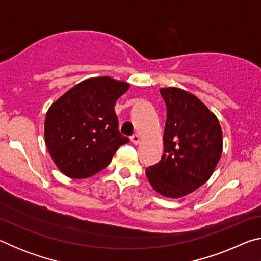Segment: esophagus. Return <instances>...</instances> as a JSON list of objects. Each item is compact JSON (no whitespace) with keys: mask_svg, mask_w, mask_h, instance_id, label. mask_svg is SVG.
Masks as SVG:
<instances>
[{"mask_svg":"<svg viewBox=\"0 0 261 261\" xmlns=\"http://www.w3.org/2000/svg\"><path fill=\"white\" fill-rule=\"evenodd\" d=\"M131 141L132 143H134L135 145H137V144H139V141H140V138H139V136L138 135H132L131 136Z\"/></svg>","mask_w":261,"mask_h":261,"instance_id":"obj_1","label":"esophagus"}]
</instances>
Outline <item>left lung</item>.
<instances>
[{"instance_id":"8db88e82","label":"left lung","mask_w":261,"mask_h":261,"mask_svg":"<svg viewBox=\"0 0 261 261\" xmlns=\"http://www.w3.org/2000/svg\"><path fill=\"white\" fill-rule=\"evenodd\" d=\"M167 107L163 154L148 167L149 183L162 196L180 198L206 183L222 154L219 120L201 101L176 87L160 88Z\"/></svg>"}]
</instances>
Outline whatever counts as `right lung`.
Masks as SVG:
<instances>
[{
    "label": "right lung",
    "mask_w": 261,
    "mask_h": 261,
    "mask_svg": "<svg viewBox=\"0 0 261 261\" xmlns=\"http://www.w3.org/2000/svg\"><path fill=\"white\" fill-rule=\"evenodd\" d=\"M130 85L110 77L77 84L48 109L45 139L57 168L71 178H86L107 167L129 138L118 131L114 106Z\"/></svg>",
    "instance_id": "1"
}]
</instances>
